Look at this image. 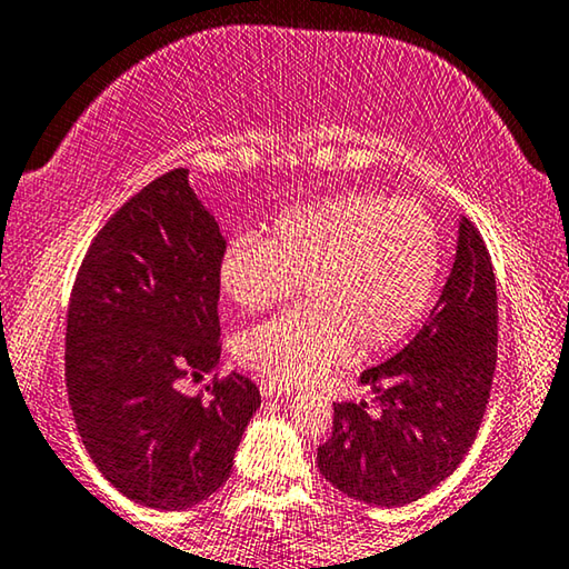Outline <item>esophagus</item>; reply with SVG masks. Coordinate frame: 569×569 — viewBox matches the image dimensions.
<instances>
[{
  "mask_svg": "<svg viewBox=\"0 0 569 569\" xmlns=\"http://www.w3.org/2000/svg\"><path fill=\"white\" fill-rule=\"evenodd\" d=\"M260 391H262V397H268V399H278V397L291 395V389L283 387V383H276V381H262Z\"/></svg>",
  "mask_w": 569,
  "mask_h": 569,
  "instance_id": "obj_1",
  "label": "esophagus"
}]
</instances>
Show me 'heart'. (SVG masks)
I'll return each mask as SVG.
<instances>
[{
	"instance_id": "b5f03b06",
	"label": "heart",
	"mask_w": 569,
	"mask_h": 569,
	"mask_svg": "<svg viewBox=\"0 0 569 569\" xmlns=\"http://www.w3.org/2000/svg\"><path fill=\"white\" fill-rule=\"evenodd\" d=\"M443 250L418 201L346 193L278 216L268 239L223 247L219 286L244 311L286 301L299 283L309 303L247 330L239 358L283 383L315 381L350 350L371 356L405 340L428 315Z\"/></svg>"
}]
</instances>
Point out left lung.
<instances>
[{"label": "left lung", "instance_id": "left-lung-1", "mask_svg": "<svg viewBox=\"0 0 569 569\" xmlns=\"http://www.w3.org/2000/svg\"><path fill=\"white\" fill-rule=\"evenodd\" d=\"M498 361V291L490 254L459 221L456 258L428 325L389 361L368 368L366 402L335 405L317 463L348 498L379 508L415 502L459 467L482 422Z\"/></svg>", "mask_w": 569, "mask_h": 569}]
</instances>
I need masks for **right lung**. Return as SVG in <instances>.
<instances>
[{"label":"right lung","mask_w":569,"mask_h":569,"mask_svg":"<svg viewBox=\"0 0 569 569\" xmlns=\"http://www.w3.org/2000/svg\"><path fill=\"white\" fill-rule=\"evenodd\" d=\"M227 239L188 170L151 180L87 250L67 315V391L87 453L116 490L154 510L219 492L260 407L229 373L186 397V376L213 371L219 260Z\"/></svg>","instance_id":"1"}]
</instances>
